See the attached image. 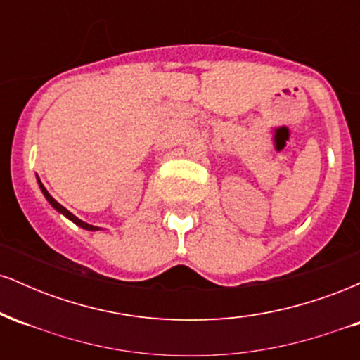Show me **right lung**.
<instances>
[{
  "instance_id": "obj_1",
  "label": "right lung",
  "mask_w": 360,
  "mask_h": 360,
  "mask_svg": "<svg viewBox=\"0 0 360 360\" xmlns=\"http://www.w3.org/2000/svg\"><path fill=\"white\" fill-rule=\"evenodd\" d=\"M37 183H39V188H40V191H42V194L45 196V200L49 201V205L52 206L53 210H56V212H59L60 214H64L65 218H68V220H71L72 223H76L77 226H81V229H84V230H89V232H96V230H100V226H94V225H89V223H86V221H82V220H79V218L76 217V214H72L71 212H69V210H65L64 206H62L60 203H57L56 200H53V198L51 196V194H49V191L47 189L44 188V184L40 183V179H39V176H37Z\"/></svg>"
}]
</instances>
